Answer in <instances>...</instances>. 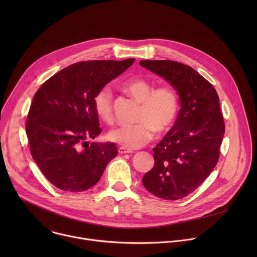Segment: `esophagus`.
Returning a JSON list of instances; mask_svg holds the SVG:
<instances>
[{
  "instance_id": "obj_1",
  "label": "esophagus",
  "mask_w": 257,
  "mask_h": 257,
  "mask_svg": "<svg viewBox=\"0 0 257 257\" xmlns=\"http://www.w3.org/2000/svg\"><path fill=\"white\" fill-rule=\"evenodd\" d=\"M118 152H119V154H121V155H124V154H131V153H133V151H132V150H130V149H126V148H124V146H120V148L118 149Z\"/></svg>"
}]
</instances>
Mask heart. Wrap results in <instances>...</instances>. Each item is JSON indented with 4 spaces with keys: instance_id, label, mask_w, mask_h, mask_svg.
Listing matches in <instances>:
<instances>
[{
    "instance_id": "b5f03b06",
    "label": "heart",
    "mask_w": 257,
    "mask_h": 257,
    "mask_svg": "<svg viewBox=\"0 0 257 257\" xmlns=\"http://www.w3.org/2000/svg\"><path fill=\"white\" fill-rule=\"evenodd\" d=\"M122 88L141 102L136 121L131 126H121L109 131L107 139L126 149H138L154 138V132L163 134L174 124L179 112V98L176 90L169 85L155 88L153 82L141 77L130 78L122 83ZM97 116L105 123L114 122L113 91L101 87L93 97Z\"/></svg>"
}]
</instances>
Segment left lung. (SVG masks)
Masks as SVG:
<instances>
[{"label":"left lung","instance_id":"8db88e82","mask_svg":"<svg viewBox=\"0 0 257 257\" xmlns=\"http://www.w3.org/2000/svg\"><path fill=\"white\" fill-rule=\"evenodd\" d=\"M139 64L169 81L180 97L177 120L153 150L155 166L142 178L144 187L154 195L178 200L192 193L218 162L225 133L218 95L188 65L171 60Z\"/></svg>","mask_w":257,"mask_h":257}]
</instances>
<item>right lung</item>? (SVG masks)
<instances>
[{
  "mask_svg": "<svg viewBox=\"0 0 257 257\" xmlns=\"http://www.w3.org/2000/svg\"><path fill=\"white\" fill-rule=\"evenodd\" d=\"M134 61L91 60L72 64L35 92L25 124L30 154L57 188L69 192L89 189L117 157L115 143L86 141L101 132L93 97Z\"/></svg>",
  "mask_w": 257,
  "mask_h": 257,
  "instance_id": "right-lung-1",
  "label": "right lung"
}]
</instances>
